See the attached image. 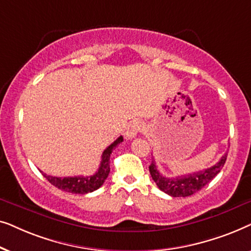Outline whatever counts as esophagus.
<instances>
[{
	"instance_id": "obj_1",
	"label": "esophagus",
	"mask_w": 251,
	"mask_h": 251,
	"mask_svg": "<svg viewBox=\"0 0 251 251\" xmlns=\"http://www.w3.org/2000/svg\"><path fill=\"white\" fill-rule=\"evenodd\" d=\"M143 129V123L139 120H133L129 123L128 128H126V139H132L138 135V132H140V130Z\"/></svg>"
}]
</instances>
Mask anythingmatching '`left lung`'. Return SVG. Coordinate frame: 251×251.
<instances>
[{"label":"left lung","mask_w":251,"mask_h":251,"mask_svg":"<svg viewBox=\"0 0 251 251\" xmlns=\"http://www.w3.org/2000/svg\"><path fill=\"white\" fill-rule=\"evenodd\" d=\"M226 157H227V153H225L215 166L208 168V169L198 171V173L193 174L181 175V176L173 178L164 177L157 170L155 162L152 161V163L150 166V174L152 176L153 180L155 181L157 187L162 192H164V193L171 195L174 198L190 197V195L200 191L201 188H203L205 185L210 183L217 176L219 171L222 170V168L224 167Z\"/></svg>","instance_id":"8db88e82"}]
</instances>
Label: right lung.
Listing matches in <instances>:
<instances>
[{
	"label": "right lung",
	"mask_w": 251,
	"mask_h": 251,
	"mask_svg": "<svg viewBox=\"0 0 251 251\" xmlns=\"http://www.w3.org/2000/svg\"><path fill=\"white\" fill-rule=\"evenodd\" d=\"M123 142V137L120 136L115 142H113L101 155V162L100 166L98 168V171L92 176H74V177H53V176H48V175H42L47 178L48 181H50V184H52L53 186H56L61 191L70 192V193L74 194H87L90 192H94L98 190L99 187L104 184L106 178L108 177L109 174V157L113 150L119 145L120 143Z\"/></svg>",
	"instance_id": "1"
}]
</instances>
